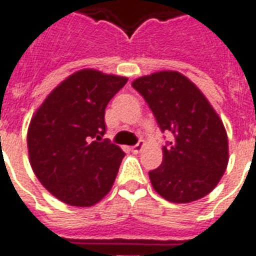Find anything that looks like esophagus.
Instances as JSON below:
<instances>
[{"label": "esophagus", "mask_w": 256, "mask_h": 256, "mask_svg": "<svg viewBox=\"0 0 256 256\" xmlns=\"http://www.w3.org/2000/svg\"><path fill=\"white\" fill-rule=\"evenodd\" d=\"M144 140H140V142H138V144H136V146H132V152H136V154H138V152H142V150H144Z\"/></svg>", "instance_id": "esophagus-1"}]
</instances>
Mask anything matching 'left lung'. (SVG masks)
Wrapping results in <instances>:
<instances>
[{
  "label": "left lung",
  "mask_w": 256,
  "mask_h": 256,
  "mask_svg": "<svg viewBox=\"0 0 256 256\" xmlns=\"http://www.w3.org/2000/svg\"><path fill=\"white\" fill-rule=\"evenodd\" d=\"M162 132L174 140L164 160L148 172L154 190L168 202L190 203L214 190L228 164L226 128L203 92L183 74L164 70L136 78Z\"/></svg>",
  "instance_id": "obj_1"
}]
</instances>
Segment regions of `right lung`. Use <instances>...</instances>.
Masks as SVG:
<instances>
[{"label":"right lung","mask_w":256,"mask_h":256,"mask_svg":"<svg viewBox=\"0 0 256 256\" xmlns=\"http://www.w3.org/2000/svg\"><path fill=\"white\" fill-rule=\"evenodd\" d=\"M128 78L84 69L62 81L34 112L29 160L42 186L61 202L96 204L112 190L124 152L102 140L104 108Z\"/></svg>","instance_id":"obj_1"}]
</instances>
